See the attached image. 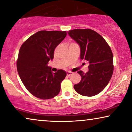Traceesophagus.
<instances>
[{"label": "esophagus", "mask_w": 132, "mask_h": 132, "mask_svg": "<svg viewBox=\"0 0 132 132\" xmlns=\"http://www.w3.org/2000/svg\"><path fill=\"white\" fill-rule=\"evenodd\" d=\"M73 74V73L72 72H71V71H67V76H71V75Z\"/></svg>", "instance_id": "34e87169"}]
</instances>
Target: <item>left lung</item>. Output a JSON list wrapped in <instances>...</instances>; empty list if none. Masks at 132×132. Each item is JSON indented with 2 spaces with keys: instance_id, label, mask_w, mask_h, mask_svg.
<instances>
[{
  "instance_id": "1",
  "label": "left lung",
  "mask_w": 132,
  "mask_h": 132,
  "mask_svg": "<svg viewBox=\"0 0 132 132\" xmlns=\"http://www.w3.org/2000/svg\"><path fill=\"white\" fill-rule=\"evenodd\" d=\"M81 48L80 57L88 61L86 73L79 71L81 81L74 85L77 93L93 96L107 86L113 72V56L105 39L91 29H75L68 32Z\"/></svg>"
}]
</instances>
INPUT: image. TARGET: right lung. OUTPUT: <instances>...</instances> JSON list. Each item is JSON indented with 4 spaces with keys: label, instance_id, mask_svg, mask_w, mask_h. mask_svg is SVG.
Instances as JSON below:
<instances>
[{
    "label": "right lung",
    "instance_id": "right-lung-1",
    "mask_svg": "<svg viewBox=\"0 0 132 132\" xmlns=\"http://www.w3.org/2000/svg\"><path fill=\"white\" fill-rule=\"evenodd\" d=\"M66 36L65 31H39L20 47L17 61L18 74L25 88L38 98L48 100L60 92L66 71L59 70L53 73L48 63L53 59L54 49Z\"/></svg>",
    "mask_w": 132,
    "mask_h": 132
}]
</instances>
